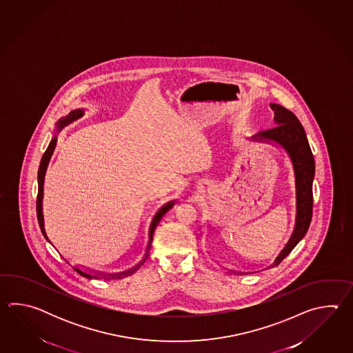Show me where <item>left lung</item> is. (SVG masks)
I'll return each instance as SVG.
<instances>
[{"instance_id": "8db88e82", "label": "left lung", "mask_w": 353, "mask_h": 353, "mask_svg": "<svg viewBox=\"0 0 353 353\" xmlns=\"http://www.w3.org/2000/svg\"><path fill=\"white\" fill-rule=\"evenodd\" d=\"M270 107L274 111V122L276 126L256 134L251 137V140L260 143H275L286 151L292 161L295 176L296 214L295 225L290 239L288 241L285 248L281 250V252L275 259L274 263L268 269L281 263L307 233L313 213V179L315 173L314 158L307 143L304 128L301 126L296 116L283 105L271 103ZM240 274L242 275L250 272Z\"/></svg>"}]
</instances>
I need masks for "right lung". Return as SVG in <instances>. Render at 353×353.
Returning <instances> with one entry per match:
<instances>
[{"label":"right lung","mask_w":353,"mask_h":353,"mask_svg":"<svg viewBox=\"0 0 353 353\" xmlns=\"http://www.w3.org/2000/svg\"><path fill=\"white\" fill-rule=\"evenodd\" d=\"M83 113H84L83 112V110H75V111H72L69 114H67L65 117L60 119V120L57 122V132H60L63 128L68 126L69 123H72L73 121L81 119L83 116ZM55 146H57V135L54 136L53 139H52V141L49 143L48 149H46V152H44V155H43V158H41V161H40V166H39L38 172L37 216H38V222L39 225H40V230H41V233H43V236L46 237V240L48 241L49 243H52V241H50V239H49V237H48V234H46V223H44V213H43V198H44V179H46V169H48L50 158H52L54 150H55ZM173 205L174 201L166 203V204H164V205H163V207L157 212V214H155L154 218H152L150 228H149V242H148V248H146V251H145V256H143V260H141L140 263H137L136 266H134L132 269L122 271V272H116V274H105V272H97V271L92 270L85 271L82 270V269H81V268H78V266H73V269H74V270L77 271L81 276L87 279H121L123 278V276H128V275L134 274V272H135V271L137 270V269H139V268H140L145 261H146V259H148V256H149V252H150L151 242H152V234L155 232V228H157V225H159V222L161 221L163 216H164L166 212L170 210V208H173ZM52 245H53V243H52ZM58 252H59V251H58ZM63 259H64V257H63ZM64 260H65V259H64ZM65 261H67V260H65ZM67 263H69V261H67Z\"/></svg>","instance_id":"1"}]
</instances>
